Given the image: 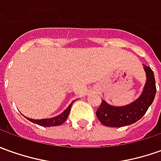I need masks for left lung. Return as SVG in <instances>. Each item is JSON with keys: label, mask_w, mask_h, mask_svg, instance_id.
I'll return each instance as SVG.
<instances>
[{"label": "left lung", "mask_w": 161, "mask_h": 161, "mask_svg": "<svg viewBox=\"0 0 161 161\" xmlns=\"http://www.w3.org/2000/svg\"><path fill=\"white\" fill-rule=\"evenodd\" d=\"M146 81L141 95L138 99L125 106H113L102 100V103L96 111V116L105 126L122 127L130 125L138 121L153 103L156 95L154 74L150 66L144 65Z\"/></svg>", "instance_id": "8db88e82"}]
</instances>
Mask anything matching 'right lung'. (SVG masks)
I'll return each mask as SVG.
<instances>
[{
	"label": "right lung",
	"instance_id": "add662e5",
	"mask_svg": "<svg viewBox=\"0 0 161 161\" xmlns=\"http://www.w3.org/2000/svg\"><path fill=\"white\" fill-rule=\"evenodd\" d=\"M74 103V102H73ZM73 103L70 104L69 106L59 115H58L56 116H53V117H51V118H44V119H32V118H30V117H27L28 120L31 121L34 124H36V125H41V126H45V127H50V126H58V125H61L67 119L68 117V115H69L70 110H71V107H72V104Z\"/></svg>",
	"mask_w": 161,
	"mask_h": 161
}]
</instances>
